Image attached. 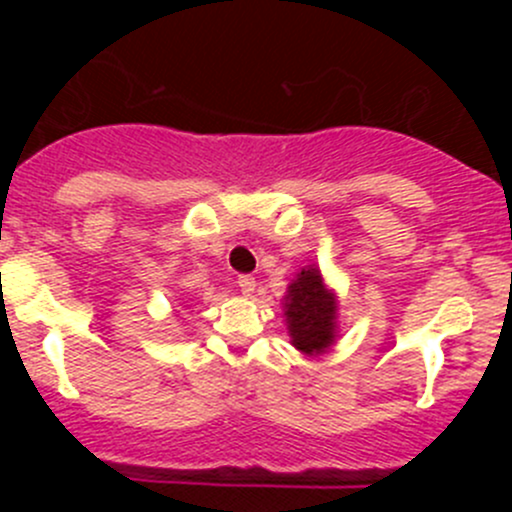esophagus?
I'll list each match as a JSON object with an SVG mask.
<instances>
[{"mask_svg": "<svg viewBox=\"0 0 512 512\" xmlns=\"http://www.w3.org/2000/svg\"><path fill=\"white\" fill-rule=\"evenodd\" d=\"M255 285H257V282H255V277H252V275L237 277V287H240V292L245 294V297H250V294L255 292Z\"/></svg>", "mask_w": 512, "mask_h": 512, "instance_id": "34e87169", "label": "esophagus"}]
</instances>
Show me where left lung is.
Returning a JSON list of instances; mask_svg holds the SVG:
<instances>
[{
	"label": "left lung",
	"instance_id": "obj_1",
	"mask_svg": "<svg viewBox=\"0 0 512 512\" xmlns=\"http://www.w3.org/2000/svg\"><path fill=\"white\" fill-rule=\"evenodd\" d=\"M287 324L292 344L304 354H319L334 342L337 304L332 292L324 289L319 270L309 267L297 275L287 294Z\"/></svg>",
	"mask_w": 512,
	"mask_h": 512
}]
</instances>
